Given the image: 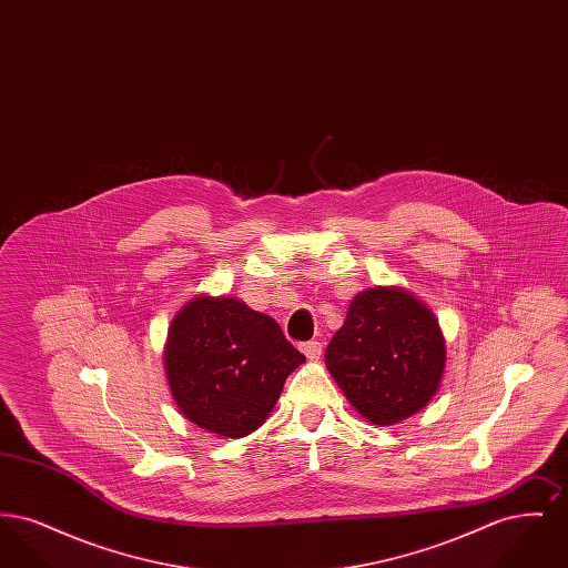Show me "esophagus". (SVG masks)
Returning <instances> with one entry per match:
<instances>
[{"instance_id": "esophagus-1", "label": "esophagus", "mask_w": 568, "mask_h": 568, "mask_svg": "<svg viewBox=\"0 0 568 568\" xmlns=\"http://www.w3.org/2000/svg\"><path fill=\"white\" fill-rule=\"evenodd\" d=\"M300 349H302V353H304L308 359H313V362H315V359H320V357H322V352H324V349H322V343H317V341L304 343Z\"/></svg>"}]
</instances>
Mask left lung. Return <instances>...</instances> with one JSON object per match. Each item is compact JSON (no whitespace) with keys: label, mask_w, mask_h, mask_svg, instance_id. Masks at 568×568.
I'll list each match as a JSON object with an SVG mask.
<instances>
[{"label":"left lung","mask_w":568,"mask_h":568,"mask_svg":"<svg viewBox=\"0 0 568 568\" xmlns=\"http://www.w3.org/2000/svg\"><path fill=\"white\" fill-rule=\"evenodd\" d=\"M445 338L433 311L405 287L359 292L325 349V366L373 426H394L433 400L445 373Z\"/></svg>","instance_id":"left-lung-1"}]
</instances>
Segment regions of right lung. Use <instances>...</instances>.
Listing matches in <instances>:
<instances>
[{
    "label": "right lung",
    "instance_id": "add662e5",
    "mask_svg": "<svg viewBox=\"0 0 568 568\" xmlns=\"http://www.w3.org/2000/svg\"><path fill=\"white\" fill-rule=\"evenodd\" d=\"M306 357L278 324L232 296L197 294L172 320L163 368L179 410L206 433L243 438Z\"/></svg>",
    "mask_w": 568,
    "mask_h": 568
}]
</instances>
